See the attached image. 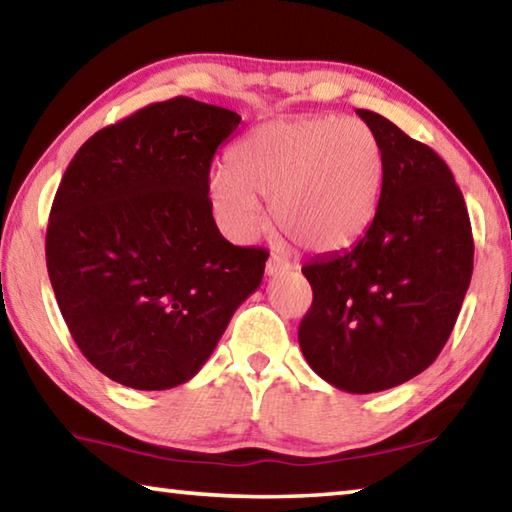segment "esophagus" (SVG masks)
<instances>
[{
    "label": "esophagus",
    "instance_id": "esophagus-1",
    "mask_svg": "<svg viewBox=\"0 0 512 512\" xmlns=\"http://www.w3.org/2000/svg\"><path fill=\"white\" fill-rule=\"evenodd\" d=\"M289 268H291V264L287 262V259H282L280 255H271L266 262V275H282V273H287Z\"/></svg>",
    "mask_w": 512,
    "mask_h": 512
}]
</instances>
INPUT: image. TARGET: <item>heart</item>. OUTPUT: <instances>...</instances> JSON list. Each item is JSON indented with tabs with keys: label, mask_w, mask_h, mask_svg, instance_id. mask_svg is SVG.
Listing matches in <instances>:
<instances>
[{
	"label": "heart",
	"mask_w": 512,
	"mask_h": 512,
	"mask_svg": "<svg viewBox=\"0 0 512 512\" xmlns=\"http://www.w3.org/2000/svg\"><path fill=\"white\" fill-rule=\"evenodd\" d=\"M230 167L207 180L223 228L248 239L262 225L259 196L271 198L275 228L309 253H339L375 219L384 155L359 119L305 115L250 131L230 151Z\"/></svg>",
	"instance_id": "1"
}]
</instances>
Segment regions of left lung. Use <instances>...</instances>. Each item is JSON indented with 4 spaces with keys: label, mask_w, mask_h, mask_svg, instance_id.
Wrapping results in <instances>:
<instances>
[{
    "label": "left lung",
    "mask_w": 512,
    "mask_h": 512,
    "mask_svg": "<svg viewBox=\"0 0 512 512\" xmlns=\"http://www.w3.org/2000/svg\"><path fill=\"white\" fill-rule=\"evenodd\" d=\"M357 112L384 155L377 212L350 250L302 266L314 302L298 341L318 377L377 393L420 375L445 348L472 280L474 241L445 160L377 112Z\"/></svg>",
    "instance_id": "8db88e82"
}]
</instances>
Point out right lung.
Returning <instances> with one entry per match:
<instances>
[{
    "mask_svg": "<svg viewBox=\"0 0 512 512\" xmlns=\"http://www.w3.org/2000/svg\"><path fill=\"white\" fill-rule=\"evenodd\" d=\"M241 117L176 97L101 128L51 205L47 271L83 357L137 391H167L210 359L268 253L232 246L207 196Z\"/></svg>",
    "mask_w": 512,
    "mask_h": 512,
    "instance_id": "add662e5",
    "label": "right lung"
}]
</instances>
